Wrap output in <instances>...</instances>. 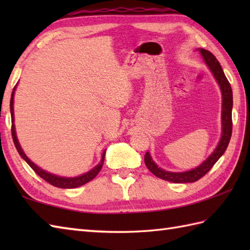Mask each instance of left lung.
I'll return each mask as SVG.
<instances>
[{"instance_id":"1","label":"left lung","mask_w":250,"mask_h":250,"mask_svg":"<svg viewBox=\"0 0 250 250\" xmlns=\"http://www.w3.org/2000/svg\"><path fill=\"white\" fill-rule=\"evenodd\" d=\"M201 55L203 56L204 61L208 65L209 70L214 74L216 81L218 82L221 93H222V135L218 146L216 147L214 152L201 164L200 167H195L191 171L184 173L167 172L158 167L157 164L152 161L149 152H146L144 161L147 168L156 175L157 177L167 180V182L182 184V183H194L204 176L209 169L214 167V164L219 160V158L224 155L232 135V106H233V94L231 84L228 81L224 71H222L220 63L216 59V57L210 51L205 49H200Z\"/></svg>"}]
</instances>
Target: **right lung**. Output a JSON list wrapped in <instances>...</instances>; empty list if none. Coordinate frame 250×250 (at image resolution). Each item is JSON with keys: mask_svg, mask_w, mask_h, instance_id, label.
<instances>
[{"mask_svg": "<svg viewBox=\"0 0 250 250\" xmlns=\"http://www.w3.org/2000/svg\"><path fill=\"white\" fill-rule=\"evenodd\" d=\"M15 91V89H14ZM14 91L12 93V98H10V115H12V136H13V141L14 144L16 146V149L19 152V155L21 156V158L29 164V166L32 167V169L39 175L40 177L43 178L44 180H46L47 183H49L50 185L55 186V187L58 188H63V189H71V188H76V187H81V186L89 183L90 180H92L97 175L99 174V172L101 171V168L103 167V162H104V157H105V152H103L102 156V160L98 164L97 167H93L91 171H89L88 173L81 175L78 177H60V176H56L54 174H50L48 172H45L44 169H42L41 167H39L37 166L32 162L30 159L25 156V153L23 152V150L21 149L19 142L17 140V136H16V131H15V125H14Z\"/></svg>", "mask_w": 250, "mask_h": 250, "instance_id": "add662e5", "label": "right lung"}]
</instances>
